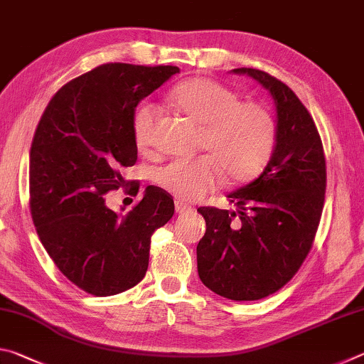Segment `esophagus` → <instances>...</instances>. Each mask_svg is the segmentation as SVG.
Here are the masks:
<instances>
[{
	"instance_id": "34e87169",
	"label": "esophagus",
	"mask_w": 364,
	"mask_h": 364,
	"mask_svg": "<svg viewBox=\"0 0 364 364\" xmlns=\"http://www.w3.org/2000/svg\"><path fill=\"white\" fill-rule=\"evenodd\" d=\"M175 208H176L178 213H189V212L194 210L193 205H189V204H186V202H181V200L175 202Z\"/></svg>"
}]
</instances>
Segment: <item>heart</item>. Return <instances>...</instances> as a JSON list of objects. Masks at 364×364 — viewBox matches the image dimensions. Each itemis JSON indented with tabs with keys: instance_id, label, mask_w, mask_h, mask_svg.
<instances>
[{
	"instance_id": "obj_1",
	"label": "heart",
	"mask_w": 364,
	"mask_h": 364,
	"mask_svg": "<svg viewBox=\"0 0 364 364\" xmlns=\"http://www.w3.org/2000/svg\"><path fill=\"white\" fill-rule=\"evenodd\" d=\"M170 102L202 125L193 160H171L156 173L157 183L178 199L196 200L220 186L223 173L230 183H247L260 173L276 143V123L262 104L241 101L230 86L213 78L196 77L170 91ZM157 112L141 102L133 110L132 132L139 151L156 139Z\"/></svg>"
}]
</instances>
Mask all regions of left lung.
Wrapping results in <instances>:
<instances>
[{
  "label": "left lung",
  "mask_w": 364,
  "mask_h": 364,
  "mask_svg": "<svg viewBox=\"0 0 364 364\" xmlns=\"http://www.w3.org/2000/svg\"><path fill=\"white\" fill-rule=\"evenodd\" d=\"M232 72L269 90L278 114L276 146L263 173L228 196L237 213L197 208L207 225L197 244V271L221 297L260 300L286 286L311 249L324 205L326 157L315 120L286 83L247 67Z\"/></svg>",
  "instance_id": "left-lung-1"
}]
</instances>
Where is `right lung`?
<instances>
[{
  "mask_svg": "<svg viewBox=\"0 0 364 364\" xmlns=\"http://www.w3.org/2000/svg\"><path fill=\"white\" fill-rule=\"evenodd\" d=\"M180 72L175 65L102 64L65 83L43 112L30 149V213L60 273L97 297L144 278L151 236L173 217V197L147 186L127 215L104 196L125 186L138 147L132 115L143 97ZM128 183V181H127ZM139 186H132L136 196Z\"/></svg>",
  "mask_w": 364,
  "mask_h": 364,
  "instance_id": "1",
  "label": "right lung"
}]
</instances>
